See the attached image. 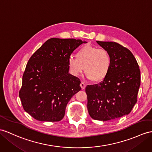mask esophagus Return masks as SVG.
I'll return each instance as SVG.
<instances>
[{
	"label": "esophagus",
	"mask_w": 152,
	"mask_h": 152,
	"mask_svg": "<svg viewBox=\"0 0 152 152\" xmlns=\"http://www.w3.org/2000/svg\"><path fill=\"white\" fill-rule=\"evenodd\" d=\"M80 86L81 88H82V90H84V89H85V88H86V84H84L83 82H81V83L80 84Z\"/></svg>",
	"instance_id": "34e87169"
}]
</instances>
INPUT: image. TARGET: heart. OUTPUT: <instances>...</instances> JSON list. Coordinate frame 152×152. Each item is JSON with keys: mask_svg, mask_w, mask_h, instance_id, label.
I'll return each mask as SVG.
<instances>
[{"mask_svg": "<svg viewBox=\"0 0 152 152\" xmlns=\"http://www.w3.org/2000/svg\"><path fill=\"white\" fill-rule=\"evenodd\" d=\"M67 63L69 72L73 76L78 77L84 69L88 79L100 82L108 75L112 57L106 50L85 45L77 51L76 57L69 56Z\"/></svg>", "mask_w": 152, "mask_h": 152, "instance_id": "obj_1", "label": "heart"}]
</instances>
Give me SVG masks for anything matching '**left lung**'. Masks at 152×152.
Masks as SVG:
<instances>
[{"instance_id": "8db88e82", "label": "left lung", "mask_w": 152, "mask_h": 152, "mask_svg": "<svg viewBox=\"0 0 152 152\" xmlns=\"http://www.w3.org/2000/svg\"><path fill=\"white\" fill-rule=\"evenodd\" d=\"M97 43L112 55V65L102 82L86 86L87 108L92 119L106 121L130 113L137 102L140 72L135 57L127 48L117 42Z\"/></svg>"}]
</instances>
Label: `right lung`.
<instances>
[{
    "label": "right lung",
    "instance_id": "right-lung-1",
    "mask_svg": "<svg viewBox=\"0 0 152 152\" xmlns=\"http://www.w3.org/2000/svg\"><path fill=\"white\" fill-rule=\"evenodd\" d=\"M85 40L52 38L44 42L28 62L19 91L24 110L40 121L63 119L66 107L81 90L79 78L69 73L68 58Z\"/></svg>",
    "mask_w": 152,
    "mask_h": 152
}]
</instances>
